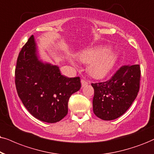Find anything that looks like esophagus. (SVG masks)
<instances>
[{
    "instance_id": "1",
    "label": "esophagus",
    "mask_w": 154,
    "mask_h": 154,
    "mask_svg": "<svg viewBox=\"0 0 154 154\" xmlns=\"http://www.w3.org/2000/svg\"><path fill=\"white\" fill-rule=\"evenodd\" d=\"M81 84H82V87H84L86 86V85H88V82H87L86 80H85V79H81Z\"/></svg>"
}]
</instances>
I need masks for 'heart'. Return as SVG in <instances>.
Masks as SVG:
<instances>
[{"label": "heart", "instance_id": "b5f03b06", "mask_svg": "<svg viewBox=\"0 0 154 154\" xmlns=\"http://www.w3.org/2000/svg\"><path fill=\"white\" fill-rule=\"evenodd\" d=\"M116 54L107 50L104 46H98L84 50L79 54L82 63L89 64L87 68L89 75L95 79H102L110 72L114 67ZM73 65L75 63H72Z\"/></svg>", "mask_w": 154, "mask_h": 154}]
</instances>
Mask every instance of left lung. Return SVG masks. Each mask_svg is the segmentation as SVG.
<instances>
[{"label": "left lung", "mask_w": 154, "mask_h": 154, "mask_svg": "<svg viewBox=\"0 0 154 154\" xmlns=\"http://www.w3.org/2000/svg\"><path fill=\"white\" fill-rule=\"evenodd\" d=\"M141 69L139 65H124L112 78L91 84L94 89L93 112L101 119H116L128 110L139 90Z\"/></svg>", "instance_id": "1"}]
</instances>
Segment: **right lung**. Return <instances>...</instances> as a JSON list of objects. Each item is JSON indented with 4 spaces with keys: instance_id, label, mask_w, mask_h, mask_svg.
<instances>
[{
    "instance_id": "add662e5",
    "label": "right lung",
    "mask_w": 154,
    "mask_h": 154,
    "mask_svg": "<svg viewBox=\"0 0 154 154\" xmlns=\"http://www.w3.org/2000/svg\"><path fill=\"white\" fill-rule=\"evenodd\" d=\"M15 76L23 105L34 117L48 123L60 122L67 115L69 97L81 87L79 77L62 75L57 65L39 60L33 35L19 53Z\"/></svg>"
}]
</instances>
